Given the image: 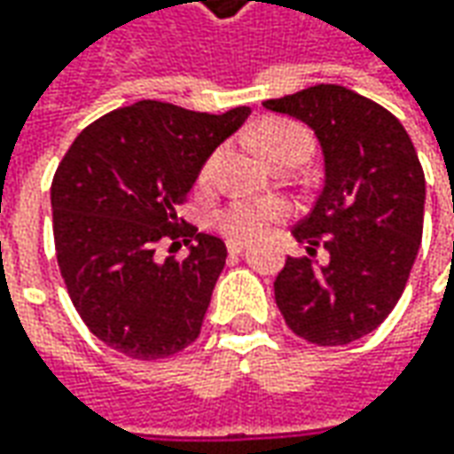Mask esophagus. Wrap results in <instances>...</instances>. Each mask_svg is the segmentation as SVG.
I'll return each instance as SVG.
<instances>
[{
  "mask_svg": "<svg viewBox=\"0 0 454 454\" xmlns=\"http://www.w3.org/2000/svg\"><path fill=\"white\" fill-rule=\"evenodd\" d=\"M245 247H247V242H242V239H227V250H230V254H239Z\"/></svg>",
  "mask_w": 454,
  "mask_h": 454,
  "instance_id": "34e87169",
  "label": "esophagus"
}]
</instances>
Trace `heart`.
<instances>
[{
	"label": "heart",
	"instance_id": "1",
	"mask_svg": "<svg viewBox=\"0 0 454 454\" xmlns=\"http://www.w3.org/2000/svg\"><path fill=\"white\" fill-rule=\"evenodd\" d=\"M257 144L268 159H278L293 149H313V138L303 126L293 121H268L257 129ZM222 149H217L201 166L200 184H209L217 176ZM288 215V207L278 200H257V197H237L215 212V224L230 239H257L268 235L280 219Z\"/></svg>",
	"mask_w": 454,
	"mask_h": 454
}]
</instances>
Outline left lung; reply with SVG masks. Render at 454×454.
I'll use <instances>...</instances> for the list:
<instances>
[{
  "label": "left lung",
  "instance_id": "8db88e82",
  "mask_svg": "<svg viewBox=\"0 0 454 454\" xmlns=\"http://www.w3.org/2000/svg\"><path fill=\"white\" fill-rule=\"evenodd\" d=\"M310 126L325 179L293 237L328 253L325 265L288 257L275 303L316 346H346L384 321L410 280L422 242L425 171L410 133L387 108L343 85H313L262 103Z\"/></svg>",
  "mask_w": 454,
  "mask_h": 454
}]
</instances>
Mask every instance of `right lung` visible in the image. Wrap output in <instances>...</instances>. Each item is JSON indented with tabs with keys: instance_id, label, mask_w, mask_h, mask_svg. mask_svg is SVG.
<instances>
[{
	"instance_id": "obj_1",
	"label": "right lung",
	"mask_w": 454,
	"mask_h": 454,
	"mask_svg": "<svg viewBox=\"0 0 454 454\" xmlns=\"http://www.w3.org/2000/svg\"><path fill=\"white\" fill-rule=\"evenodd\" d=\"M247 115L138 100L98 118L62 156L50 189L60 275L90 333L123 356H174L200 336L227 247L176 207ZM164 241L192 247L159 261Z\"/></svg>"
}]
</instances>
